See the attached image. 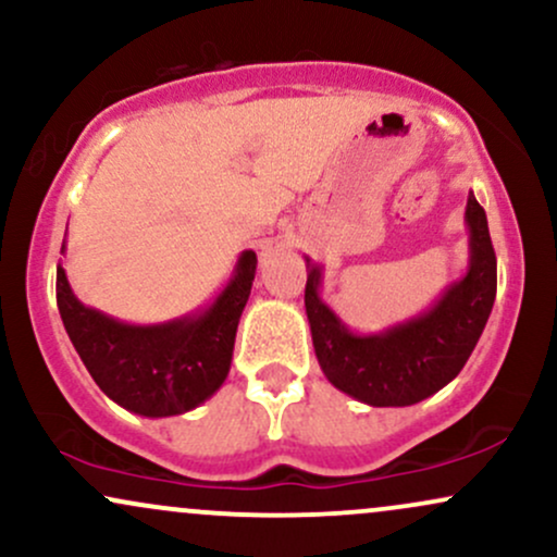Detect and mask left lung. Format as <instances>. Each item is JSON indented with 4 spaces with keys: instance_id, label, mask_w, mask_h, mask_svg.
I'll return each instance as SVG.
<instances>
[{
    "instance_id": "obj_1",
    "label": "left lung",
    "mask_w": 557,
    "mask_h": 557,
    "mask_svg": "<svg viewBox=\"0 0 557 557\" xmlns=\"http://www.w3.org/2000/svg\"><path fill=\"white\" fill-rule=\"evenodd\" d=\"M470 264L418 317L376 334H358L321 298V267L306 257V317L313 350L332 386L371 407H410L459 376L493 311L495 251L487 218L467 197Z\"/></svg>"
}]
</instances>
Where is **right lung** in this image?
<instances>
[{"label": "right lung", "instance_id": "obj_1", "mask_svg": "<svg viewBox=\"0 0 557 557\" xmlns=\"http://www.w3.org/2000/svg\"><path fill=\"white\" fill-rule=\"evenodd\" d=\"M253 274L257 253L240 251L227 285L202 311L163 324H126L77 300L59 264L57 306L79 360L106 397L143 418H171L223 386Z\"/></svg>", "mask_w": 557, "mask_h": 557}]
</instances>
